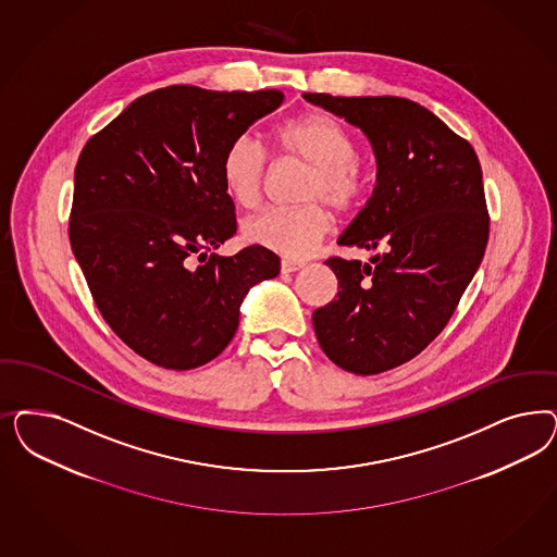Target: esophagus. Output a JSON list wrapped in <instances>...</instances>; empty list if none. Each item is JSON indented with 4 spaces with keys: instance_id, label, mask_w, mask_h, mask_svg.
I'll return each mask as SVG.
<instances>
[{
    "instance_id": "esophagus-1",
    "label": "esophagus",
    "mask_w": 557,
    "mask_h": 557,
    "mask_svg": "<svg viewBox=\"0 0 557 557\" xmlns=\"http://www.w3.org/2000/svg\"><path fill=\"white\" fill-rule=\"evenodd\" d=\"M306 267L304 262H293V260H283L281 262V270L283 272H297V270H301Z\"/></svg>"
}]
</instances>
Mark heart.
<instances>
[{"instance_id": "heart-1", "label": "heart", "mask_w": 557, "mask_h": 557, "mask_svg": "<svg viewBox=\"0 0 557 557\" xmlns=\"http://www.w3.org/2000/svg\"><path fill=\"white\" fill-rule=\"evenodd\" d=\"M281 153L309 168L301 209L262 211L242 225V237L251 246L306 258L330 232L332 219L323 205L336 213H350L367 190V172L355 156V141L344 126L322 112H307L290 121L276 135ZM267 151L251 135H239L227 145L221 160V178L230 198L242 209H251L262 197L267 180Z\"/></svg>"}]
</instances>
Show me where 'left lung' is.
<instances>
[{"instance_id":"left-lung-1","label":"left lung","mask_w":557,"mask_h":557,"mask_svg":"<svg viewBox=\"0 0 557 557\" xmlns=\"http://www.w3.org/2000/svg\"><path fill=\"white\" fill-rule=\"evenodd\" d=\"M357 126L377 163L373 195L338 237L379 250L330 258L338 295L313 311L327 359L377 375L420 355L447 325L484 258L490 221L473 147L429 108L395 96L304 94Z\"/></svg>"}]
</instances>
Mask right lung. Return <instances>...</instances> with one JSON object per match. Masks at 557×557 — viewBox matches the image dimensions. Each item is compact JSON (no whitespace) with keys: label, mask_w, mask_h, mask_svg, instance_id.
<instances>
[{"label":"right lung","mask_w":557,"mask_h":557,"mask_svg":"<svg viewBox=\"0 0 557 557\" xmlns=\"http://www.w3.org/2000/svg\"><path fill=\"white\" fill-rule=\"evenodd\" d=\"M283 98L197 86L151 91L77 160L75 260L108 325L158 367L188 371L219 357L250 288L281 272L278 256L260 246L230 258L208 253L235 234L223 153Z\"/></svg>","instance_id":"obj_1"}]
</instances>
